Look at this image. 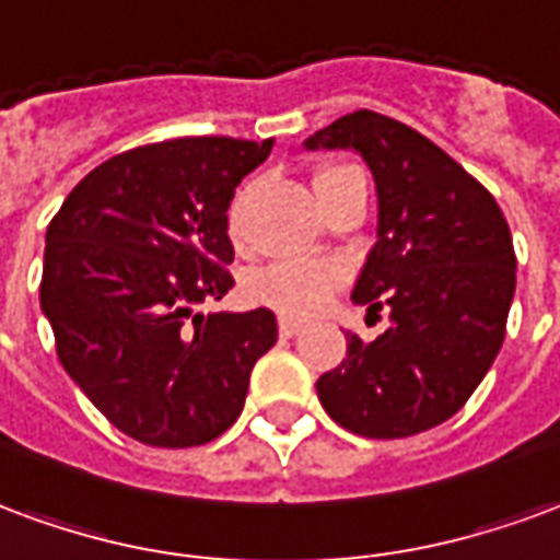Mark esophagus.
<instances>
[{"label": "esophagus", "instance_id": "34e87169", "mask_svg": "<svg viewBox=\"0 0 560 560\" xmlns=\"http://www.w3.org/2000/svg\"><path fill=\"white\" fill-rule=\"evenodd\" d=\"M300 329H302V323L291 320V317H281L279 320V332L284 335V338H293V335L300 332Z\"/></svg>", "mask_w": 560, "mask_h": 560}]
</instances>
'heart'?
Returning a JSON list of instances; mask_svg holds the SVG:
<instances>
[{"label":"heart","mask_w":560,"mask_h":560,"mask_svg":"<svg viewBox=\"0 0 560 560\" xmlns=\"http://www.w3.org/2000/svg\"><path fill=\"white\" fill-rule=\"evenodd\" d=\"M343 168H350V165H326L314 175V186L329 180ZM243 196L246 192H240L231 210H228V228H231L234 237H237ZM341 269L335 264H326V260H279V264L258 269L248 279L246 293L252 296V302L267 305V308L284 314V317H314L329 302V296L341 288Z\"/></svg>","instance_id":"obj_1"}]
</instances>
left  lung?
I'll return each instance as SVG.
<instances>
[{
    "mask_svg": "<svg viewBox=\"0 0 560 560\" xmlns=\"http://www.w3.org/2000/svg\"><path fill=\"white\" fill-rule=\"evenodd\" d=\"M353 148L376 184V243L353 288L388 326L317 380L335 424L368 439H404L448 421L490 371L516 291V255L495 198L428 136L359 109L305 142Z\"/></svg>",
    "mask_w": 560,
    "mask_h": 560,
    "instance_id": "1",
    "label": "left lung"
}]
</instances>
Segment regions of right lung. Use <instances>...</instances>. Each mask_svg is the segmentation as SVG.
<instances>
[{
    "label": "right lung",
    "instance_id": "1",
    "mask_svg": "<svg viewBox=\"0 0 560 560\" xmlns=\"http://www.w3.org/2000/svg\"><path fill=\"white\" fill-rule=\"evenodd\" d=\"M272 139L184 136L85 175L47 228L40 308L70 380L115 428L192 448L243 412L279 338L269 308L201 314L231 291L228 207Z\"/></svg>",
    "mask_w": 560,
    "mask_h": 560
}]
</instances>
